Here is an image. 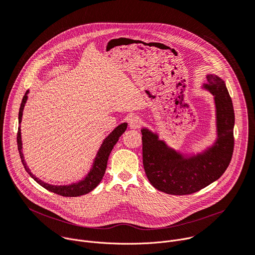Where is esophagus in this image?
<instances>
[{"mask_svg":"<svg viewBox=\"0 0 255 255\" xmlns=\"http://www.w3.org/2000/svg\"><path fill=\"white\" fill-rule=\"evenodd\" d=\"M140 124H141V121L137 116H133L129 120V126L131 129H134V130L138 129L140 127Z\"/></svg>","mask_w":255,"mask_h":255,"instance_id":"34e87169","label":"esophagus"}]
</instances>
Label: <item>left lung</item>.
<instances>
[{"label": "left lung", "mask_w": 255, "mask_h": 255, "mask_svg": "<svg viewBox=\"0 0 255 255\" xmlns=\"http://www.w3.org/2000/svg\"><path fill=\"white\" fill-rule=\"evenodd\" d=\"M202 89L211 93L215 105L216 140L200 152L186 153L170 147L155 131L142 128V154L150 184L169 195L196 193L219 178L228 167L234 147L235 116L226 84L209 74Z\"/></svg>", "instance_id": "8db88e82"}]
</instances>
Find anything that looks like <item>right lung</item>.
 I'll use <instances>...</instances> for the list:
<instances>
[{"label":"right lung","mask_w":255,"mask_h":255,"mask_svg":"<svg viewBox=\"0 0 255 255\" xmlns=\"http://www.w3.org/2000/svg\"><path fill=\"white\" fill-rule=\"evenodd\" d=\"M28 94H29V90L26 91L23 99H22V103L20 106V110H19V124H21L22 122V116H23V110L25 104L27 102L28 99ZM127 123H122L120 125H118L110 134H109L103 141L102 145L100 146L96 157L94 158L93 164L90 168V170L88 171V173L86 174V176L77 181V183H72L69 185H50L47 183H44L43 180L39 179L38 177H36L29 169V167L27 166V163L24 159V155L22 152V139H21V125L18 127V134H17V144H18V150H19V154L21 157V161L26 169V171L30 174V176L38 183L41 187H43L44 189L48 190L49 192H52L54 194L63 196V197H79V196H83L86 195L90 192H92L96 187H98V185L101 183V180L105 174L106 168H107V163H108V158L109 155H110L112 149L114 148V145L118 142L120 136L125 132V130L127 129Z\"/></svg>","instance_id":"1"}]
</instances>
